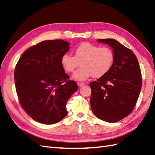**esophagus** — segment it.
<instances>
[{
  "instance_id": "34e87169",
  "label": "esophagus",
  "mask_w": 155,
  "mask_h": 155,
  "mask_svg": "<svg viewBox=\"0 0 155 155\" xmlns=\"http://www.w3.org/2000/svg\"><path fill=\"white\" fill-rule=\"evenodd\" d=\"M77 84H78V87H83V85H84L85 84H84V83H80V82H78V83H77Z\"/></svg>"
}]
</instances>
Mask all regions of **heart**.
I'll list each match as a JSON object with an SVG mask.
<instances>
[{"instance_id": "heart-1", "label": "heart", "mask_w": 155, "mask_h": 155, "mask_svg": "<svg viewBox=\"0 0 155 155\" xmlns=\"http://www.w3.org/2000/svg\"><path fill=\"white\" fill-rule=\"evenodd\" d=\"M114 54L107 47L83 42L74 49V57L66 53L62 56V67L67 72H73L80 63L81 67L74 72L72 78L84 81L92 76L100 78L107 74L113 67Z\"/></svg>"}]
</instances>
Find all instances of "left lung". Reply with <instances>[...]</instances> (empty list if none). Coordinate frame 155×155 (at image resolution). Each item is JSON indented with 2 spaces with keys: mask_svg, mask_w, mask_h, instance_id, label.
<instances>
[{
  "mask_svg": "<svg viewBox=\"0 0 155 155\" xmlns=\"http://www.w3.org/2000/svg\"><path fill=\"white\" fill-rule=\"evenodd\" d=\"M109 45L114 54L110 71L91 82V109L97 118L116 123L133 111L139 98L142 78L139 61L133 52L114 39H97Z\"/></svg>",
  "mask_w": 155,
  "mask_h": 155,
  "instance_id": "8db88e82",
  "label": "left lung"
}]
</instances>
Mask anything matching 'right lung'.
Masks as SVG:
<instances>
[{
  "label": "right lung",
  "instance_id": "right-lung-1",
  "mask_svg": "<svg viewBox=\"0 0 155 155\" xmlns=\"http://www.w3.org/2000/svg\"><path fill=\"white\" fill-rule=\"evenodd\" d=\"M70 43L62 39L45 41L27 49L16 65L14 78L18 99L32 119L57 123L67 114L66 104L78 90L62 67V56Z\"/></svg>",
  "mask_w": 155,
  "mask_h": 155
}]
</instances>
